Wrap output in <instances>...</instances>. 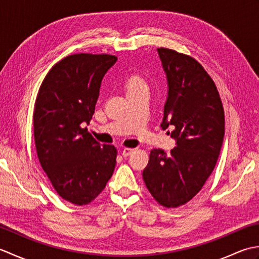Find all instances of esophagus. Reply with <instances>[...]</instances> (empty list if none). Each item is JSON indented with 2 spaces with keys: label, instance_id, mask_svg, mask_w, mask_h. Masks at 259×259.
<instances>
[{
  "label": "esophagus",
  "instance_id": "1",
  "mask_svg": "<svg viewBox=\"0 0 259 259\" xmlns=\"http://www.w3.org/2000/svg\"><path fill=\"white\" fill-rule=\"evenodd\" d=\"M133 152H134L133 148H124V149L122 150V156H123V157H128V156H130Z\"/></svg>",
  "mask_w": 259,
  "mask_h": 259
}]
</instances>
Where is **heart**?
I'll use <instances>...</instances> for the list:
<instances>
[{"label": "heart", "mask_w": 259, "mask_h": 259, "mask_svg": "<svg viewBox=\"0 0 259 259\" xmlns=\"http://www.w3.org/2000/svg\"><path fill=\"white\" fill-rule=\"evenodd\" d=\"M140 90H148L146 81L139 75H133L125 82V92H136Z\"/></svg>", "instance_id": "heart-1"}]
</instances>
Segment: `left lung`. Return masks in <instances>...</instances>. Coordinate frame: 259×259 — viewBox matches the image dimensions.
Masks as SVG:
<instances>
[{"label":"left lung","mask_w":259,"mask_h":259,"mask_svg":"<svg viewBox=\"0 0 259 259\" xmlns=\"http://www.w3.org/2000/svg\"><path fill=\"white\" fill-rule=\"evenodd\" d=\"M157 51L168 82L161 128L174 126L177 147L170 155L152 149L142 178L161 206L176 208L201 190L216 166L225 114L216 84L197 60L166 48Z\"/></svg>","instance_id":"obj_1"}]
</instances>
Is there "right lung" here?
<instances>
[{"instance_id": "1", "label": "right lung", "mask_w": 259, "mask_h": 259, "mask_svg": "<svg viewBox=\"0 0 259 259\" xmlns=\"http://www.w3.org/2000/svg\"><path fill=\"white\" fill-rule=\"evenodd\" d=\"M117 61L110 54L76 53L54 64L43 80L33 112L38 161L64 200L88 205L104 189L117 149L82 128L95 113L101 81Z\"/></svg>"}]
</instances>
